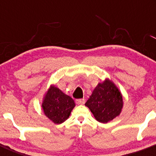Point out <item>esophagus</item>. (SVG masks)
<instances>
[{"label": "esophagus", "mask_w": 156, "mask_h": 156, "mask_svg": "<svg viewBox=\"0 0 156 156\" xmlns=\"http://www.w3.org/2000/svg\"><path fill=\"white\" fill-rule=\"evenodd\" d=\"M76 103L78 105H83L85 103V100L84 99H77V100H76Z\"/></svg>", "instance_id": "obj_1"}]
</instances>
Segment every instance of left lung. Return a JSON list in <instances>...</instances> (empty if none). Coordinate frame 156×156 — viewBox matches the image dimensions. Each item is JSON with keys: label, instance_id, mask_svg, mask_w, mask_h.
<instances>
[{"label": "left lung", "instance_id": "1", "mask_svg": "<svg viewBox=\"0 0 156 156\" xmlns=\"http://www.w3.org/2000/svg\"><path fill=\"white\" fill-rule=\"evenodd\" d=\"M96 120L107 123L119 115L123 107L122 95L112 80L99 83L85 103Z\"/></svg>", "mask_w": 156, "mask_h": 156}]
</instances>
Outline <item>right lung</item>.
I'll list each match as a JSON object with an SVG mask.
<instances>
[{
	"mask_svg": "<svg viewBox=\"0 0 156 156\" xmlns=\"http://www.w3.org/2000/svg\"><path fill=\"white\" fill-rule=\"evenodd\" d=\"M75 106L71 97L53 85L46 92L42 104L44 114L55 124H61L67 119Z\"/></svg>",
	"mask_w": 156,
	"mask_h": 156,
	"instance_id": "add662e5",
	"label": "right lung"
}]
</instances>
